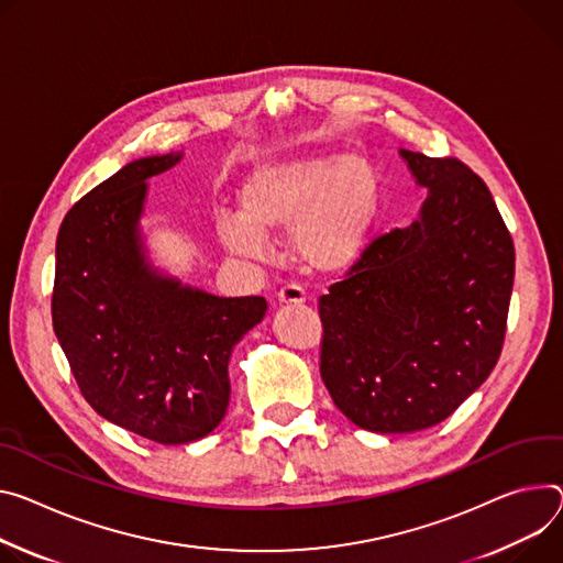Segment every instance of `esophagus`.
Masks as SVG:
<instances>
[{
  "label": "esophagus",
  "mask_w": 563,
  "mask_h": 563,
  "mask_svg": "<svg viewBox=\"0 0 563 563\" xmlns=\"http://www.w3.org/2000/svg\"><path fill=\"white\" fill-rule=\"evenodd\" d=\"M305 300H308V296L296 285H287L278 291V305H300Z\"/></svg>",
  "instance_id": "obj_1"
}]
</instances>
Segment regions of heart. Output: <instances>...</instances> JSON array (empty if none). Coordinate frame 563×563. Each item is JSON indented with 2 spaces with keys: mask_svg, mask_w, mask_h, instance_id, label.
<instances>
[{
  "mask_svg": "<svg viewBox=\"0 0 563 563\" xmlns=\"http://www.w3.org/2000/svg\"><path fill=\"white\" fill-rule=\"evenodd\" d=\"M240 211L218 218L222 244L265 258L269 235L289 231L296 263L312 274H343L362 261L382 213V179L356 152L272 162L240 186Z\"/></svg>",
  "mask_w": 563,
  "mask_h": 563,
  "instance_id": "heart-1",
  "label": "heart"
}]
</instances>
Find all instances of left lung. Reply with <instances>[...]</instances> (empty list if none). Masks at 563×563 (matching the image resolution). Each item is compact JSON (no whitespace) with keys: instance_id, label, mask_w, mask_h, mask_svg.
Here are the masks:
<instances>
[{"instance_id":"obj_1","label":"left lung","mask_w":563,"mask_h":563,"mask_svg":"<svg viewBox=\"0 0 563 563\" xmlns=\"http://www.w3.org/2000/svg\"><path fill=\"white\" fill-rule=\"evenodd\" d=\"M427 197L321 296V377L373 433L429 429L494 371L515 283L512 235L485 181L457 159L399 150Z\"/></svg>"}]
</instances>
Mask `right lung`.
Wrapping results in <instances>:
<instances>
[{"label":"right lung","mask_w":563,"mask_h":563,"mask_svg":"<svg viewBox=\"0 0 563 563\" xmlns=\"http://www.w3.org/2000/svg\"><path fill=\"white\" fill-rule=\"evenodd\" d=\"M184 152L130 162L89 190L56 242L54 330L82 397L108 422L159 444L209 435L224 418L233 345L263 296H216L147 258V179Z\"/></svg>","instance_id":"right-lung-1"}]
</instances>
